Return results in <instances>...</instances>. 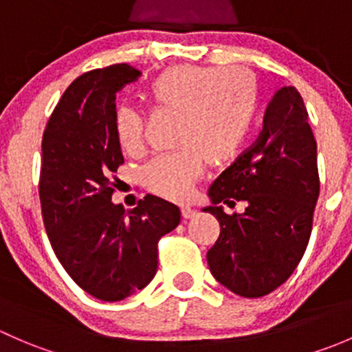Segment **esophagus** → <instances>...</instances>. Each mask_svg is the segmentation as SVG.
Listing matches in <instances>:
<instances>
[{"label":"esophagus","instance_id":"1","mask_svg":"<svg viewBox=\"0 0 352 352\" xmlns=\"http://www.w3.org/2000/svg\"><path fill=\"white\" fill-rule=\"evenodd\" d=\"M180 212H182L184 219H190V218H194V216L197 214L196 209H190V208H182V209H180Z\"/></svg>","mask_w":352,"mask_h":352}]
</instances>
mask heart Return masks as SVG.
I'll return each instance as SVG.
<instances>
[{"mask_svg":"<svg viewBox=\"0 0 352 352\" xmlns=\"http://www.w3.org/2000/svg\"><path fill=\"white\" fill-rule=\"evenodd\" d=\"M151 102L180 116L173 153L156 156L141 170L151 194L172 201L190 196L202 158L221 165L239 155L257 112V81L242 67L179 65L160 73L148 87ZM113 131L120 150L134 155L143 146V119L138 110L117 107Z\"/></svg>","mask_w":352,"mask_h":352,"instance_id":"b5f03b06","label":"heart"}]
</instances>
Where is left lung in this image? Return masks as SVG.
Masks as SVG:
<instances>
[{
    "label": "left lung",
    "mask_w": 352,
    "mask_h": 352,
    "mask_svg": "<svg viewBox=\"0 0 352 352\" xmlns=\"http://www.w3.org/2000/svg\"><path fill=\"white\" fill-rule=\"evenodd\" d=\"M320 182L317 141L303 98L283 87L265 110L264 129L208 190L202 211L221 226L208 252L216 281L239 296L269 294L293 274L307 250ZM245 200L242 215H226L219 201Z\"/></svg>",
    "instance_id": "obj_1"
}]
</instances>
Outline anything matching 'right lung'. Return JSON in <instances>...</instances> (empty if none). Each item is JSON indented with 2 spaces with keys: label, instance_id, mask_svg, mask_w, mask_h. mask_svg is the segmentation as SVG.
<instances>
[{
  "label": "right lung",
  "instance_id": "right-lung-1",
  "mask_svg": "<svg viewBox=\"0 0 352 352\" xmlns=\"http://www.w3.org/2000/svg\"><path fill=\"white\" fill-rule=\"evenodd\" d=\"M140 74L113 65L78 76L42 138L38 196L49 242L69 278L102 301L143 289L156 274L158 240L180 223V209L162 197L148 194L134 209L112 202V175L124 163L116 94Z\"/></svg>",
  "mask_w": 352,
  "mask_h": 352
}]
</instances>
